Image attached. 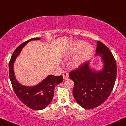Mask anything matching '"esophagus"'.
<instances>
[{"instance_id":"obj_1","label":"esophagus","mask_w":126,"mask_h":126,"mask_svg":"<svg viewBox=\"0 0 126 126\" xmlns=\"http://www.w3.org/2000/svg\"><path fill=\"white\" fill-rule=\"evenodd\" d=\"M63 79H65V80L67 79L68 78V77H69V75H68V72H66V71H64V72H63Z\"/></svg>"}]
</instances>
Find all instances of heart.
Here are the masks:
<instances>
[{
	"label": "heart",
	"mask_w": 126,
	"mask_h": 126,
	"mask_svg": "<svg viewBox=\"0 0 126 126\" xmlns=\"http://www.w3.org/2000/svg\"><path fill=\"white\" fill-rule=\"evenodd\" d=\"M75 56L73 60V65L78 67L92 58L94 54V49L91 45L83 41H77L71 43L65 51L67 57Z\"/></svg>",
	"instance_id": "heart-1"
}]
</instances>
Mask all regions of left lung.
<instances>
[{
    "instance_id": "obj_1",
    "label": "left lung",
    "mask_w": 126,
    "mask_h": 126,
    "mask_svg": "<svg viewBox=\"0 0 126 126\" xmlns=\"http://www.w3.org/2000/svg\"><path fill=\"white\" fill-rule=\"evenodd\" d=\"M96 52L103 63L101 70L92 69L88 61L69 74L74 82L73 96L85 109H93L103 103L112 92L116 79V60L110 49L97 41Z\"/></svg>"
}]
</instances>
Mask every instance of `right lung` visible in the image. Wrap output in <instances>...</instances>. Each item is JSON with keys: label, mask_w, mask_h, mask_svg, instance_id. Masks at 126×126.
Returning a JSON list of instances; mask_svg holds the SVG:
<instances>
[{"label": "right lung", "mask_w": 126, "mask_h": 126, "mask_svg": "<svg viewBox=\"0 0 126 126\" xmlns=\"http://www.w3.org/2000/svg\"><path fill=\"white\" fill-rule=\"evenodd\" d=\"M40 40V38H34L29 40L20 45L14 51L9 63V77L13 89L16 94L26 106L30 109L40 110L48 106L54 97V88L63 82V76L56 77L49 75L38 84L28 86L21 85L17 80L14 72V63L23 48L32 40Z\"/></svg>", "instance_id": "obj_1"}]
</instances>
